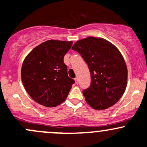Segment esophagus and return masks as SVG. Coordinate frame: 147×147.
Listing matches in <instances>:
<instances>
[{"instance_id":"34e87169","label":"esophagus","mask_w":147,"mask_h":147,"mask_svg":"<svg viewBox=\"0 0 147 147\" xmlns=\"http://www.w3.org/2000/svg\"><path fill=\"white\" fill-rule=\"evenodd\" d=\"M75 82H76V84H78V78H75Z\"/></svg>"}]
</instances>
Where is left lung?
Segmentation results:
<instances>
[{
    "label": "left lung",
    "mask_w": 147,
    "mask_h": 147,
    "mask_svg": "<svg viewBox=\"0 0 147 147\" xmlns=\"http://www.w3.org/2000/svg\"><path fill=\"white\" fill-rule=\"evenodd\" d=\"M88 66L91 83L83 91L86 102L95 110L113 106L124 94L127 84V68L120 51L99 37H88L72 47Z\"/></svg>",
    "instance_id": "8db88e82"
}]
</instances>
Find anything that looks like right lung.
<instances>
[{
	"label": "right lung",
	"mask_w": 147,
	"mask_h": 147,
	"mask_svg": "<svg viewBox=\"0 0 147 147\" xmlns=\"http://www.w3.org/2000/svg\"><path fill=\"white\" fill-rule=\"evenodd\" d=\"M72 43L46 41L25 57L21 69V78L25 90L37 103L56 107L67 98L74 81L68 76L63 57Z\"/></svg>",
	"instance_id": "add662e5"
}]
</instances>
